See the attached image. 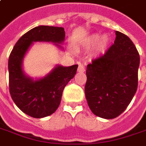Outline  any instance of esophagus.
<instances>
[{
	"label": "esophagus",
	"instance_id": "esophagus-1",
	"mask_svg": "<svg viewBox=\"0 0 146 146\" xmlns=\"http://www.w3.org/2000/svg\"><path fill=\"white\" fill-rule=\"evenodd\" d=\"M78 71H79V72H84V71H85V67H84V65L81 64V63H79Z\"/></svg>",
	"mask_w": 146,
	"mask_h": 146
}]
</instances>
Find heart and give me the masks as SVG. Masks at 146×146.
Segmentation results:
<instances>
[{
    "mask_svg": "<svg viewBox=\"0 0 146 146\" xmlns=\"http://www.w3.org/2000/svg\"><path fill=\"white\" fill-rule=\"evenodd\" d=\"M98 44V49L100 51H104L106 47L108 46V44H110V39L108 36H103L100 40V36L98 35H94L90 36L88 40H87V44L93 47L95 46L96 44Z\"/></svg>",
    "mask_w": 146,
    "mask_h": 146,
    "instance_id": "1",
    "label": "heart"
}]
</instances>
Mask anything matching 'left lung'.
Segmentation results:
<instances>
[{"instance_id":"left-lung-1","label":"left lung","mask_w":146,"mask_h":146,"mask_svg":"<svg viewBox=\"0 0 146 146\" xmlns=\"http://www.w3.org/2000/svg\"><path fill=\"white\" fill-rule=\"evenodd\" d=\"M116 38L104 55L86 67L85 95L92 113L112 119L130 103L137 89L140 56L126 35L115 32Z\"/></svg>"}]
</instances>
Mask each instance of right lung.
<instances>
[{
    "label": "right lung",
    "instance_id": "obj_1",
    "mask_svg": "<svg viewBox=\"0 0 146 146\" xmlns=\"http://www.w3.org/2000/svg\"><path fill=\"white\" fill-rule=\"evenodd\" d=\"M63 28L38 26L24 34L15 44L9 58V86L15 104L29 116L36 118L49 116L61 102L64 87L74 78L78 65L57 66L43 79L34 81L24 74L22 60L33 42L51 41L56 45L64 40Z\"/></svg>",
    "mask_w": 146,
    "mask_h": 146
}]
</instances>
